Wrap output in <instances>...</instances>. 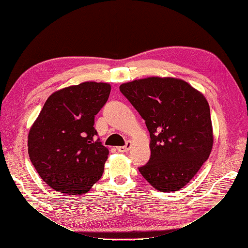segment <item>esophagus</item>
I'll list each match as a JSON object with an SVG mask.
<instances>
[{"mask_svg": "<svg viewBox=\"0 0 248 248\" xmlns=\"http://www.w3.org/2000/svg\"><path fill=\"white\" fill-rule=\"evenodd\" d=\"M131 141L130 140H128L126 142V145L125 146H120V147H117V151L118 152H127L128 151V150L131 148Z\"/></svg>", "mask_w": 248, "mask_h": 248, "instance_id": "1", "label": "esophagus"}]
</instances>
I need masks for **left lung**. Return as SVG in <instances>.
I'll list each match as a JSON object with an SVG mask.
<instances>
[{"label": "left lung", "instance_id": "1", "mask_svg": "<svg viewBox=\"0 0 248 248\" xmlns=\"http://www.w3.org/2000/svg\"><path fill=\"white\" fill-rule=\"evenodd\" d=\"M120 91L146 121L151 157L139 169L161 192L180 190L212 151L213 128L205 96L176 78L151 77L125 82Z\"/></svg>", "mask_w": 248, "mask_h": 248}]
</instances>
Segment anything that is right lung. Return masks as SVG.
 <instances>
[{"instance_id": "add662e5", "label": "right lung", "mask_w": 248, "mask_h": 248, "mask_svg": "<svg viewBox=\"0 0 248 248\" xmlns=\"http://www.w3.org/2000/svg\"><path fill=\"white\" fill-rule=\"evenodd\" d=\"M110 93L107 82L85 81L52 93L31 126L28 152L50 188L84 196L101 178L108 149L96 139L94 118Z\"/></svg>"}]
</instances>
